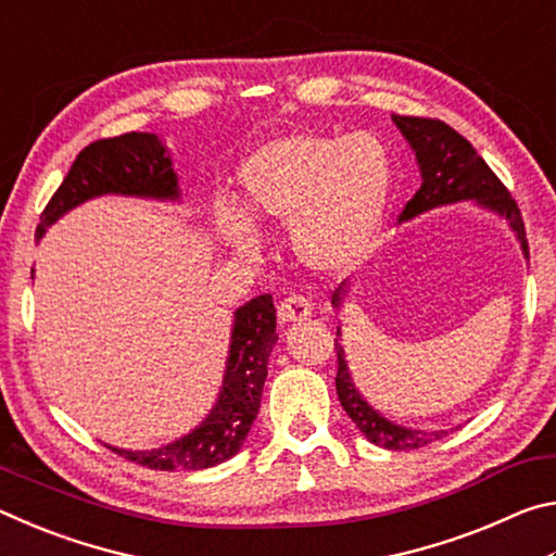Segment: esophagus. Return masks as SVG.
I'll use <instances>...</instances> for the list:
<instances>
[{"instance_id": "esophagus-1", "label": "esophagus", "mask_w": 556, "mask_h": 556, "mask_svg": "<svg viewBox=\"0 0 556 556\" xmlns=\"http://www.w3.org/2000/svg\"><path fill=\"white\" fill-rule=\"evenodd\" d=\"M277 316H279L281 324L304 321V318L312 316V301H308L306 296H301V294H291L279 304Z\"/></svg>"}]
</instances>
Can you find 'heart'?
<instances>
[{"instance_id":"obj_1","label":"heart","mask_w":556,"mask_h":556,"mask_svg":"<svg viewBox=\"0 0 556 556\" xmlns=\"http://www.w3.org/2000/svg\"><path fill=\"white\" fill-rule=\"evenodd\" d=\"M392 181V154L378 137L289 131L244 159L242 211L223 203L220 232L235 252L255 255L257 225H289L301 265L318 275H348L378 250Z\"/></svg>"}]
</instances>
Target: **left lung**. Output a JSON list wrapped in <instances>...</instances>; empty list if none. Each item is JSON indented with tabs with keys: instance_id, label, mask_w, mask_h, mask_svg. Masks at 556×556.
Returning a JSON list of instances; mask_svg holds the SVG:
<instances>
[{
	"instance_id": "obj_1",
	"label": "left lung",
	"mask_w": 556,
	"mask_h": 556,
	"mask_svg": "<svg viewBox=\"0 0 556 556\" xmlns=\"http://www.w3.org/2000/svg\"><path fill=\"white\" fill-rule=\"evenodd\" d=\"M392 122L407 139L414 156H417V166L421 174V186L414 193V199L404 205L400 215V223L417 218L421 213H429L441 205H454L464 201H473L478 208L495 213L497 218L507 223V228L515 232L517 242L525 260H530V250H527L525 238V223L520 208L507 193V188L501 184L491 166H488L468 139L451 129L446 122L441 119H427V117H402L392 115ZM343 285L333 291L331 304L341 308L345 296ZM336 355H338V375H336V392L341 400L348 417L355 421L361 434L375 446L392 448V451H409L427 446L431 441L444 439L448 431L444 429H412L394 425L392 419L384 417L372 404L363 397L361 390L355 388L351 368H348L345 351L341 345V326L336 331Z\"/></svg>"
}]
</instances>
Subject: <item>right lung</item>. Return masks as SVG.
Returning <instances> with one entry per match:
<instances>
[{
  "mask_svg": "<svg viewBox=\"0 0 556 556\" xmlns=\"http://www.w3.org/2000/svg\"><path fill=\"white\" fill-rule=\"evenodd\" d=\"M100 195L181 201L172 154L162 139L149 131H129L83 149L41 213L36 240H41L46 230L65 213ZM277 338V312L271 294L250 299L235 312L218 400L201 425L159 448H108L154 470H201L232 458L242 448L260 412L269 353Z\"/></svg>",
  "mask_w": 556,
  "mask_h": 556,
  "instance_id": "right-lung-1",
  "label": "right lung"
}]
</instances>
